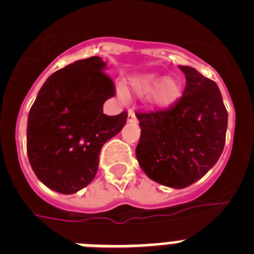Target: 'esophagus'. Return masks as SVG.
I'll return each mask as SVG.
<instances>
[{
	"mask_svg": "<svg viewBox=\"0 0 254 254\" xmlns=\"http://www.w3.org/2000/svg\"><path fill=\"white\" fill-rule=\"evenodd\" d=\"M127 121H128V122H132V123L137 122V118H136V116H134L133 111L128 112V117H127Z\"/></svg>",
	"mask_w": 254,
	"mask_h": 254,
	"instance_id": "1",
	"label": "esophagus"
}]
</instances>
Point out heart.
<instances>
[{
	"label": "heart",
	"instance_id": "b5f03b06",
	"mask_svg": "<svg viewBox=\"0 0 254 254\" xmlns=\"http://www.w3.org/2000/svg\"><path fill=\"white\" fill-rule=\"evenodd\" d=\"M182 91L181 82L174 77H161L156 73H145L129 78L126 93L136 96L150 95V102L158 108H165L176 102Z\"/></svg>",
	"mask_w": 254,
	"mask_h": 254
}]
</instances>
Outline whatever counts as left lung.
<instances>
[{
	"instance_id": "left-lung-1",
	"label": "left lung",
	"mask_w": 254,
	"mask_h": 254,
	"mask_svg": "<svg viewBox=\"0 0 254 254\" xmlns=\"http://www.w3.org/2000/svg\"><path fill=\"white\" fill-rule=\"evenodd\" d=\"M183 95L168 108L136 113L141 136L136 158L146 176L160 185L186 188L214 167L224 150L228 112L212 80L179 66Z\"/></svg>"
}]
</instances>
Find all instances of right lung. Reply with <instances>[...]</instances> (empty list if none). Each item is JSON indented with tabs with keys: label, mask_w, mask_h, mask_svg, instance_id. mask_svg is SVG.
I'll return each instance as SVG.
<instances>
[{
	"label": "right lung",
	"mask_w": 254,
	"mask_h": 254,
	"mask_svg": "<svg viewBox=\"0 0 254 254\" xmlns=\"http://www.w3.org/2000/svg\"><path fill=\"white\" fill-rule=\"evenodd\" d=\"M100 57L73 62L47 78L31 105L26 151L35 176L51 190L75 193L94 179L103 145L127 122V112L103 113L116 85Z\"/></svg>",
	"instance_id": "obj_1"
}]
</instances>
